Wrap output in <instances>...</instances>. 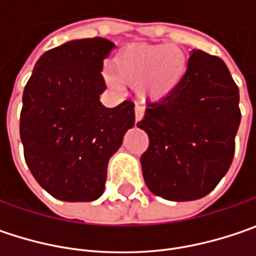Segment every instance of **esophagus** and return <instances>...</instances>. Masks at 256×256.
I'll list each match as a JSON object with an SVG mask.
<instances>
[{"mask_svg":"<svg viewBox=\"0 0 256 256\" xmlns=\"http://www.w3.org/2000/svg\"><path fill=\"white\" fill-rule=\"evenodd\" d=\"M134 111H135V121L138 122V121H141L144 118V114H145V108H144L142 105H140V104H136L135 105V108H134Z\"/></svg>","mask_w":256,"mask_h":256,"instance_id":"1","label":"esophagus"}]
</instances>
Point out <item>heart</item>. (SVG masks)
<instances>
[{"mask_svg": "<svg viewBox=\"0 0 256 256\" xmlns=\"http://www.w3.org/2000/svg\"><path fill=\"white\" fill-rule=\"evenodd\" d=\"M111 70L114 74L105 75L110 84H118V78L135 84V91L144 100L158 101L181 85L188 71V58L178 46L132 44L115 54Z\"/></svg>", "mask_w": 256, "mask_h": 256, "instance_id": "obj_1", "label": "heart"}]
</instances>
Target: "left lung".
Instances as JSON below:
<instances>
[{"instance_id": "1", "label": "left lung", "mask_w": 256, "mask_h": 256, "mask_svg": "<svg viewBox=\"0 0 256 256\" xmlns=\"http://www.w3.org/2000/svg\"><path fill=\"white\" fill-rule=\"evenodd\" d=\"M241 122L240 90L221 58L192 50L181 85L148 102L136 124L148 134L141 155L150 191L170 201L208 195L228 172Z\"/></svg>"}]
</instances>
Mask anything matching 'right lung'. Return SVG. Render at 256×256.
Masks as SVG:
<instances>
[{"label": "right lung", "mask_w": 256, "mask_h": 256, "mask_svg": "<svg viewBox=\"0 0 256 256\" xmlns=\"http://www.w3.org/2000/svg\"><path fill=\"white\" fill-rule=\"evenodd\" d=\"M115 48L85 38L52 48L36 61L25 85L20 135L25 162L50 195L66 202L102 195L108 161L135 124L132 101L106 108L104 60Z\"/></svg>", "instance_id": "add662e5"}]
</instances>
